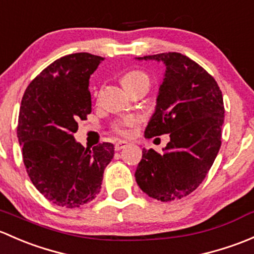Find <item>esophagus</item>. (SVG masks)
Segmentation results:
<instances>
[{
	"label": "esophagus",
	"mask_w": 254,
	"mask_h": 254,
	"mask_svg": "<svg viewBox=\"0 0 254 254\" xmlns=\"http://www.w3.org/2000/svg\"><path fill=\"white\" fill-rule=\"evenodd\" d=\"M128 145V142L126 140H117L116 143H115V150H121V149L126 148Z\"/></svg>",
	"instance_id": "34e87169"
}]
</instances>
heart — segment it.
<instances>
[{"label":"heart","instance_id":"1","mask_svg":"<svg viewBox=\"0 0 254 254\" xmlns=\"http://www.w3.org/2000/svg\"><path fill=\"white\" fill-rule=\"evenodd\" d=\"M140 80H146L149 82V77L146 73L143 72V70L139 69H132L128 70V72L125 73L122 75V84L125 85V88L128 87V85H132L134 83L140 82ZM138 124V119L134 116H127L125 117L121 121L116 122L114 125V130L116 133H119L120 135H125V137H128L132 133V128Z\"/></svg>","mask_w":254,"mask_h":254}]
</instances>
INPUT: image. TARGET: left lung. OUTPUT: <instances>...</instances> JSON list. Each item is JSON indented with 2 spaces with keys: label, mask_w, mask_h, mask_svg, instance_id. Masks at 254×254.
Segmentation results:
<instances>
[{
  "label": "left lung",
  "mask_w": 254,
  "mask_h": 254,
  "mask_svg": "<svg viewBox=\"0 0 254 254\" xmlns=\"http://www.w3.org/2000/svg\"><path fill=\"white\" fill-rule=\"evenodd\" d=\"M165 64L156 110L145 137L170 134L163 153L143 149L135 181L149 197L161 202L190 194L205 179L221 146L223 94L202 66L179 52L138 57Z\"/></svg>",
  "instance_id": "1"
}]
</instances>
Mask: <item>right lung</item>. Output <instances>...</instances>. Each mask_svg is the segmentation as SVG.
<instances>
[{"label": "right lung", "instance_id": "right-lung-1", "mask_svg": "<svg viewBox=\"0 0 254 254\" xmlns=\"http://www.w3.org/2000/svg\"><path fill=\"white\" fill-rule=\"evenodd\" d=\"M103 57L78 52L49 64L25 89L17 137L36 190L54 204L77 208L100 192L114 144L93 149L74 140L78 121L91 112L89 78Z\"/></svg>", "mask_w": 254, "mask_h": 254}]
</instances>
